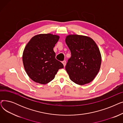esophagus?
I'll return each mask as SVG.
<instances>
[{"label": "esophagus", "instance_id": "esophagus-1", "mask_svg": "<svg viewBox=\"0 0 123 123\" xmlns=\"http://www.w3.org/2000/svg\"><path fill=\"white\" fill-rule=\"evenodd\" d=\"M62 63H63V64L64 66H65L66 65V61H65V60H64L63 61H62Z\"/></svg>", "mask_w": 123, "mask_h": 123}]
</instances>
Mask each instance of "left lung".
<instances>
[{
  "mask_svg": "<svg viewBox=\"0 0 123 123\" xmlns=\"http://www.w3.org/2000/svg\"><path fill=\"white\" fill-rule=\"evenodd\" d=\"M71 56L65 69L70 79L83 85L93 81L99 71L101 55L95 42L89 37L69 35L65 39Z\"/></svg>",
  "mask_w": 123,
  "mask_h": 123,
  "instance_id": "1",
  "label": "left lung"
}]
</instances>
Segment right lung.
Returning <instances> with one entry per match:
<instances>
[{"instance_id": "obj_1", "label": "right lung", "mask_w": 123, "mask_h": 123, "mask_svg": "<svg viewBox=\"0 0 123 123\" xmlns=\"http://www.w3.org/2000/svg\"><path fill=\"white\" fill-rule=\"evenodd\" d=\"M59 36L40 34L32 37L24 50L22 60L25 71L34 82L46 84L54 79L63 64L56 59L53 48Z\"/></svg>"}]
</instances>
